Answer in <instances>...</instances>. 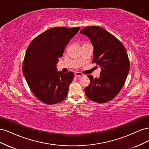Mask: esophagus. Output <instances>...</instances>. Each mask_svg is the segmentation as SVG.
Masks as SVG:
<instances>
[{
	"instance_id": "obj_1",
	"label": "esophagus",
	"mask_w": 149,
	"mask_h": 149,
	"mask_svg": "<svg viewBox=\"0 0 149 149\" xmlns=\"http://www.w3.org/2000/svg\"><path fill=\"white\" fill-rule=\"evenodd\" d=\"M74 76L76 77H81V76H84V74H82L81 73H80V72H75Z\"/></svg>"
}]
</instances>
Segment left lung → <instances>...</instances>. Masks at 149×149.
Segmentation results:
<instances>
[{
  "instance_id": "1",
  "label": "left lung",
  "mask_w": 149,
  "mask_h": 149,
  "mask_svg": "<svg viewBox=\"0 0 149 149\" xmlns=\"http://www.w3.org/2000/svg\"><path fill=\"white\" fill-rule=\"evenodd\" d=\"M80 33L89 38L94 47L93 62L101 69L99 78L88 76L90 84L84 88L86 95L94 102H107L117 96L125 82L130 68L127 52L118 39L101 26H86Z\"/></svg>"
}]
</instances>
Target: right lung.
<instances>
[{"label":"right lung","instance_id":"add662e5","mask_svg":"<svg viewBox=\"0 0 149 149\" xmlns=\"http://www.w3.org/2000/svg\"><path fill=\"white\" fill-rule=\"evenodd\" d=\"M79 27H54L34 38L26 49L22 71L29 86L40 101L55 104L66 97L74 76L58 71V58Z\"/></svg>","mask_w":149,"mask_h":149}]
</instances>
